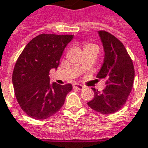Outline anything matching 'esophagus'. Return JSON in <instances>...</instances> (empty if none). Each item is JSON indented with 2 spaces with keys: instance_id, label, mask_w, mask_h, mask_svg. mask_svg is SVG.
<instances>
[{
  "instance_id": "esophagus-1",
  "label": "esophagus",
  "mask_w": 148,
  "mask_h": 148,
  "mask_svg": "<svg viewBox=\"0 0 148 148\" xmlns=\"http://www.w3.org/2000/svg\"><path fill=\"white\" fill-rule=\"evenodd\" d=\"M73 88L78 89V90H82V89L84 88V86L81 85L79 84H73Z\"/></svg>"
}]
</instances>
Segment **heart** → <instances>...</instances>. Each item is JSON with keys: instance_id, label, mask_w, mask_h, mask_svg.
<instances>
[{"instance_id": "b5f03b06", "label": "heart", "mask_w": 148, "mask_h": 148, "mask_svg": "<svg viewBox=\"0 0 148 148\" xmlns=\"http://www.w3.org/2000/svg\"><path fill=\"white\" fill-rule=\"evenodd\" d=\"M92 45H91V44H88V45H86L85 48H87V47H88V46H92Z\"/></svg>"}]
</instances>
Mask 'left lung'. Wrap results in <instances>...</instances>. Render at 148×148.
<instances>
[{
  "instance_id": "8db88e82",
  "label": "left lung",
  "mask_w": 148,
  "mask_h": 148,
  "mask_svg": "<svg viewBox=\"0 0 148 148\" xmlns=\"http://www.w3.org/2000/svg\"><path fill=\"white\" fill-rule=\"evenodd\" d=\"M103 48L104 58L97 74L106 80L103 92L92 88L94 98L88 105L97 112H116L126 103L133 87L135 70L125 47L116 36L105 31L98 32Z\"/></svg>"
}]
</instances>
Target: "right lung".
<instances>
[{
    "mask_svg": "<svg viewBox=\"0 0 148 148\" xmlns=\"http://www.w3.org/2000/svg\"><path fill=\"white\" fill-rule=\"evenodd\" d=\"M73 35L40 34L25 46L16 60L12 84L21 109L41 120L57 112L72 85L50 83L49 72L57 69L64 50Z\"/></svg>",
    "mask_w": 148,
    "mask_h": 148,
    "instance_id": "1",
    "label": "right lung"
}]
</instances>
